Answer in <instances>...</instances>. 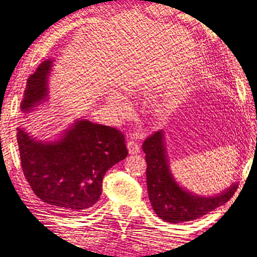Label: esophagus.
<instances>
[{
    "instance_id": "obj_1",
    "label": "esophagus",
    "mask_w": 257,
    "mask_h": 257,
    "mask_svg": "<svg viewBox=\"0 0 257 257\" xmlns=\"http://www.w3.org/2000/svg\"><path fill=\"white\" fill-rule=\"evenodd\" d=\"M127 147H128L130 155H135V154H138V152H140V146L138 144V141H136L133 138L128 140Z\"/></svg>"
}]
</instances>
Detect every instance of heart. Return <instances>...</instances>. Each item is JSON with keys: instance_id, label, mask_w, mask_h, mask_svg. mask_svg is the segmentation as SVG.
<instances>
[{"instance_id": "heart-1", "label": "heart", "mask_w": 257, "mask_h": 257, "mask_svg": "<svg viewBox=\"0 0 257 257\" xmlns=\"http://www.w3.org/2000/svg\"><path fill=\"white\" fill-rule=\"evenodd\" d=\"M109 103H110V109L113 116H116L118 118H123L125 114L128 113V105L127 102L124 101L123 98L114 96L111 98Z\"/></svg>"}]
</instances>
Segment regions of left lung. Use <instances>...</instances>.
Here are the masks:
<instances>
[{
    "instance_id": "obj_1",
    "label": "left lung",
    "mask_w": 257,
    "mask_h": 257,
    "mask_svg": "<svg viewBox=\"0 0 257 257\" xmlns=\"http://www.w3.org/2000/svg\"><path fill=\"white\" fill-rule=\"evenodd\" d=\"M147 161V188L157 215L163 221L181 223L196 220L223 205L235 193L237 184L214 196L193 194L176 182L169 169L165 133L152 134L143 144Z\"/></svg>"
}]
</instances>
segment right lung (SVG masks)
I'll return each mask as SVG.
<instances>
[{"instance_id":"add662e5","label":"right lung","mask_w":257,"mask_h":257,"mask_svg":"<svg viewBox=\"0 0 257 257\" xmlns=\"http://www.w3.org/2000/svg\"><path fill=\"white\" fill-rule=\"evenodd\" d=\"M52 65L46 59L27 79L24 112L46 100ZM16 130L22 170L32 190L43 202L72 214L97 203L105 173L128 155L121 132L87 119L76 120L54 143L36 141L24 128Z\"/></svg>"}]
</instances>
